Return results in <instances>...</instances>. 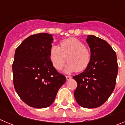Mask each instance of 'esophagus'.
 <instances>
[{
  "instance_id": "1",
  "label": "esophagus",
  "mask_w": 125,
  "mask_h": 125,
  "mask_svg": "<svg viewBox=\"0 0 125 125\" xmlns=\"http://www.w3.org/2000/svg\"><path fill=\"white\" fill-rule=\"evenodd\" d=\"M66 79H67V80H69V79H71V78H72V77H71V76H66Z\"/></svg>"
}]
</instances>
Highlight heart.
<instances>
[{"label": "heart", "mask_w": 125, "mask_h": 125, "mask_svg": "<svg viewBox=\"0 0 125 125\" xmlns=\"http://www.w3.org/2000/svg\"><path fill=\"white\" fill-rule=\"evenodd\" d=\"M49 58L54 68L61 70L68 60L69 62L64 71L66 73L83 71L91 62V54L83 42L71 37L62 41L60 47L52 46L50 49Z\"/></svg>", "instance_id": "heart-1"}]
</instances>
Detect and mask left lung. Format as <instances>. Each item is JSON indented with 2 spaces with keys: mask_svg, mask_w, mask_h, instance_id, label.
Returning a JSON list of instances; mask_svg holds the SVG:
<instances>
[{
  "mask_svg": "<svg viewBox=\"0 0 125 125\" xmlns=\"http://www.w3.org/2000/svg\"><path fill=\"white\" fill-rule=\"evenodd\" d=\"M86 42L91 51V62L83 72L73 76L78 83L74 94L81 106L94 108L104 103L112 94L118 66L116 52L106 41L88 35Z\"/></svg>",
  "mask_w": 125,
  "mask_h": 125,
  "instance_id": "8db88e82",
  "label": "left lung"
}]
</instances>
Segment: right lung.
I'll list each match as a JSON object with an SVG mask.
<instances>
[{"mask_svg": "<svg viewBox=\"0 0 125 125\" xmlns=\"http://www.w3.org/2000/svg\"><path fill=\"white\" fill-rule=\"evenodd\" d=\"M52 42V34L39 33L25 39L15 50L12 64L14 88L21 99L33 108L51 105L66 81L49 58Z\"/></svg>", "mask_w": 125, "mask_h": 125, "instance_id": "add662e5", "label": "right lung"}]
</instances>
